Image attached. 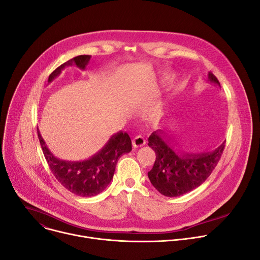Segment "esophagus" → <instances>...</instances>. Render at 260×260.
<instances>
[{"mask_svg":"<svg viewBox=\"0 0 260 260\" xmlns=\"http://www.w3.org/2000/svg\"><path fill=\"white\" fill-rule=\"evenodd\" d=\"M145 144H146V141H145L144 136H142V135L135 136V137L133 138V141H132V145H133L134 148L143 147V146H145Z\"/></svg>","mask_w":260,"mask_h":260,"instance_id":"1","label":"esophagus"}]
</instances>
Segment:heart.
Wrapping results in <instances>:
<instances>
[{
	"mask_svg": "<svg viewBox=\"0 0 260 260\" xmlns=\"http://www.w3.org/2000/svg\"><path fill=\"white\" fill-rule=\"evenodd\" d=\"M161 113H162L161 107H160V106H157L156 108H154V109L151 111L150 116H151L152 118H157V117H159V116L161 115Z\"/></svg>",
	"mask_w": 260,
	"mask_h": 260,
	"instance_id": "1",
	"label": "heart"
}]
</instances>
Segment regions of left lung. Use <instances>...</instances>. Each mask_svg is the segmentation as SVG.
Segmentation results:
<instances>
[{
  "label": "left lung",
  "mask_w": 260,
  "mask_h": 260,
  "mask_svg": "<svg viewBox=\"0 0 260 260\" xmlns=\"http://www.w3.org/2000/svg\"><path fill=\"white\" fill-rule=\"evenodd\" d=\"M209 82L219 85L212 73ZM171 136L165 130L154 131L149 137V147L156 154V160L148 177L152 185L166 197H179L201 185L216 167L225 143L211 152H179L172 146Z\"/></svg>",
  "instance_id": "1"
}]
</instances>
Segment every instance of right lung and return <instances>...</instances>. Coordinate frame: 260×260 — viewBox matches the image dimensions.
<instances>
[{"mask_svg":"<svg viewBox=\"0 0 260 260\" xmlns=\"http://www.w3.org/2000/svg\"><path fill=\"white\" fill-rule=\"evenodd\" d=\"M90 57V55H80L64 62L49 76L48 82L51 83L66 67L75 64L84 71ZM37 134L46 160L55 178L68 190L80 197H93L102 192L112 180L118 158L132 150L130 136L126 132L119 131L111 135L105 146L88 159L69 161L54 156L39 130Z\"/></svg>","mask_w":260,"mask_h":260,"instance_id":"add662e5","label":"right lung"}]
</instances>
